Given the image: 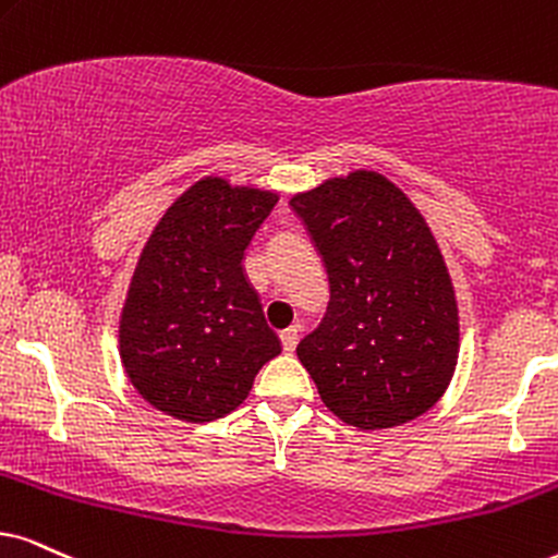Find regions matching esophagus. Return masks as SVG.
<instances>
[{"mask_svg": "<svg viewBox=\"0 0 558 558\" xmlns=\"http://www.w3.org/2000/svg\"><path fill=\"white\" fill-rule=\"evenodd\" d=\"M280 342H283L286 352H293L295 344H299V327H288L280 331Z\"/></svg>", "mask_w": 558, "mask_h": 558, "instance_id": "1", "label": "esophagus"}]
</instances>
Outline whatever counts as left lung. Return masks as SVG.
<instances>
[{"label":"left lung","mask_w":558,"mask_h":558,"mask_svg":"<svg viewBox=\"0 0 558 558\" xmlns=\"http://www.w3.org/2000/svg\"><path fill=\"white\" fill-rule=\"evenodd\" d=\"M329 278L327 314L299 361L329 412L361 429L425 414L453 378L458 306L433 231L378 172L291 197Z\"/></svg>","instance_id":"obj_1"}]
</instances>
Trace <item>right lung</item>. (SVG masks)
<instances>
[{"mask_svg": "<svg viewBox=\"0 0 558 558\" xmlns=\"http://www.w3.org/2000/svg\"><path fill=\"white\" fill-rule=\"evenodd\" d=\"M278 203L270 190L203 178L141 252L121 314V361L133 389L185 422L234 412L259 368L280 355L244 252Z\"/></svg>", "mask_w": 558, "mask_h": 558, "instance_id": "add662e5", "label": "right lung"}]
</instances>
